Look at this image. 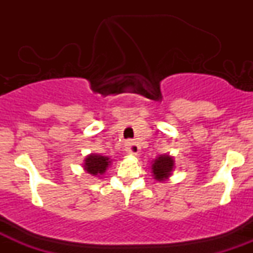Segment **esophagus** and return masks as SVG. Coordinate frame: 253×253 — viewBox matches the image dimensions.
Here are the masks:
<instances>
[{"mask_svg": "<svg viewBox=\"0 0 253 253\" xmlns=\"http://www.w3.org/2000/svg\"><path fill=\"white\" fill-rule=\"evenodd\" d=\"M126 150H127V152L130 153V155L136 156L139 153L138 144H136L135 141H133V140L127 141V143H126Z\"/></svg>", "mask_w": 253, "mask_h": 253, "instance_id": "1", "label": "esophagus"}]
</instances>
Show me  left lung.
I'll use <instances>...</instances> for the list:
<instances>
[{"instance_id":"left-lung-1","label":"left lung","mask_w":253,"mask_h":253,"mask_svg":"<svg viewBox=\"0 0 253 253\" xmlns=\"http://www.w3.org/2000/svg\"><path fill=\"white\" fill-rule=\"evenodd\" d=\"M173 168V159L170 156H161L152 164V172L158 181H165Z\"/></svg>"}]
</instances>
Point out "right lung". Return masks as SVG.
Wrapping results in <instances>:
<instances>
[{
    "mask_svg": "<svg viewBox=\"0 0 253 253\" xmlns=\"http://www.w3.org/2000/svg\"><path fill=\"white\" fill-rule=\"evenodd\" d=\"M110 163L108 157L98 156V155H90L85 158V163H84V169L88 171L90 175H102L108 168Z\"/></svg>",
    "mask_w": 253,
    "mask_h": 253,
    "instance_id": "1",
    "label": "right lung"
}]
</instances>
